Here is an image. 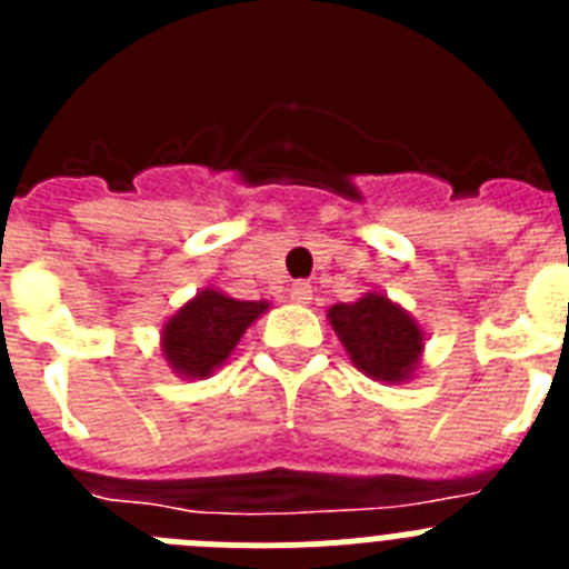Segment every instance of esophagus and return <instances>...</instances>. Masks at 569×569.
Returning <instances> with one entry per match:
<instances>
[{
    "mask_svg": "<svg viewBox=\"0 0 569 569\" xmlns=\"http://www.w3.org/2000/svg\"><path fill=\"white\" fill-rule=\"evenodd\" d=\"M290 299H293L296 305H310V299H313V288H310L308 281H293Z\"/></svg>",
    "mask_w": 569,
    "mask_h": 569,
    "instance_id": "obj_1",
    "label": "esophagus"
}]
</instances>
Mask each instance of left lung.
Here are the masks:
<instances>
[{"label":"left lung","instance_id":"obj_1","mask_svg":"<svg viewBox=\"0 0 569 569\" xmlns=\"http://www.w3.org/2000/svg\"><path fill=\"white\" fill-rule=\"evenodd\" d=\"M328 321L353 367H359L367 379L407 385L421 370L425 330L399 301L387 299L381 290L333 305Z\"/></svg>","mask_w":569,"mask_h":569}]
</instances>
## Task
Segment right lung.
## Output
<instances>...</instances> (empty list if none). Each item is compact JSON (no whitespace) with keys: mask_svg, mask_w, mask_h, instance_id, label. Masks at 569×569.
Instances as JSON below:
<instances>
[{"mask_svg":"<svg viewBox=\"0 0 569 569\" xmlns=\"http://www.w3.org/2000/svg\"><path fill=\"white\" fill-rule=\"evenodd\" d=\"M270 301H239L202 288L162 325V359L179 379H208L230 359L244 330L268 313Z\"/></svg>","mask_w":569,"mask_h":569,"instance_id":"add662e5","label":"right lung"}]
</instances>
